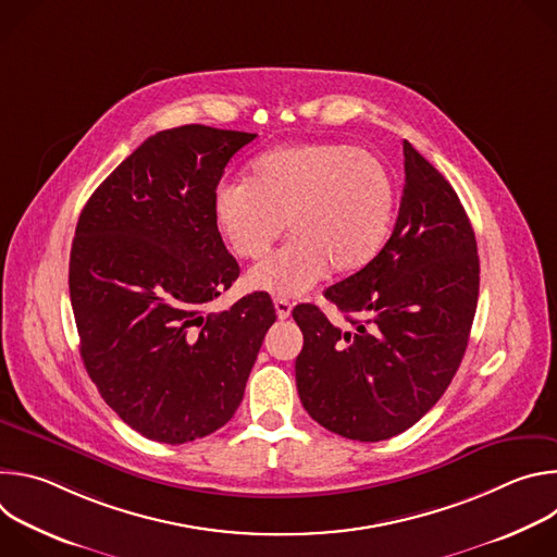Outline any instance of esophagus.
I'll return each mask as SVG.
<instances>
[{
    "label": "esophagus",
    "instance_id": "1",
    "mask_svg": "<svg viewBox=\"0 0 557 557\" xmlns=\"http://www.w3.org/2000/svg\"><path fill=\"white\" fill-rule=\"evenodd\" d=\"M273 304H275V312H277L280 320H288L290 310H293V304L288 299H284V297H277Z\"/></svg>",
    "mask_w": 557,
    "mask_h": 557
}]
</instances>
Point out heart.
<instances>
[{"label":"heart","instance_id":"b5f03b06","mask_svg":"<svg viewBox=\"0 0 557 557\" xmlns=\"http://www.w3.org/2000/svg\"><path fill=\"white\" fill-rule=\"evenodd\" d=\"M396 211V185L379 156L342 145L273 149L247 183H222L213 222L233 256L260 260L282 226L290 240L247 275L251 290L297 297L333 271L366 269L383 249Z\"/></svg>","mask_w":557,"mask_h":557}]
</instances>
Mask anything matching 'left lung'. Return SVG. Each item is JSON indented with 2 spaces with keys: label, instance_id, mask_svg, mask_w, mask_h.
I'll return each instance as SVG.
<instances>
[{
  "label": "left lung",
  "instance_id": "1",
  "mask_svg": "<svg viewBox=\"0 0 557 557\" xmlns=\"http://www.w3.org/2000/svg\"><path fill=\"white\" fill-rule=\"evenodd\" d=\"M406 185L381 253L324 295L352 324L342 331L312 304L293 320L304 410L350 441L412 428L451 383L475 314L481 264L471 222L443 174L404 140Z\"/></svg>",
  "mask_w": 557,
  "mask_h": 557
}]
</instances>
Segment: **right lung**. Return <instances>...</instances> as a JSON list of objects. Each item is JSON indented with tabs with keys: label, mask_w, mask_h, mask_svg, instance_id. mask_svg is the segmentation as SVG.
<instances>
[{
	"label": "right lung",
	"mask_w": 557,
	"mask_h": 557,
	"mask_svg": "<svg viewBox=\"0 0 557 557\" xmlns=\"http://www.w3.org/2000/svg\"><path fill=\"white\" fill-rule=\"evenodd\" d=\"M249 132L183 125L149 136L78 215L70 301L103 401L145 438L181 445L240 406L267 331V293L205 312L240 267L213 222V194Z\"/></svg>",
	"instance_id": "right-lung-1"
}]
</instances>
